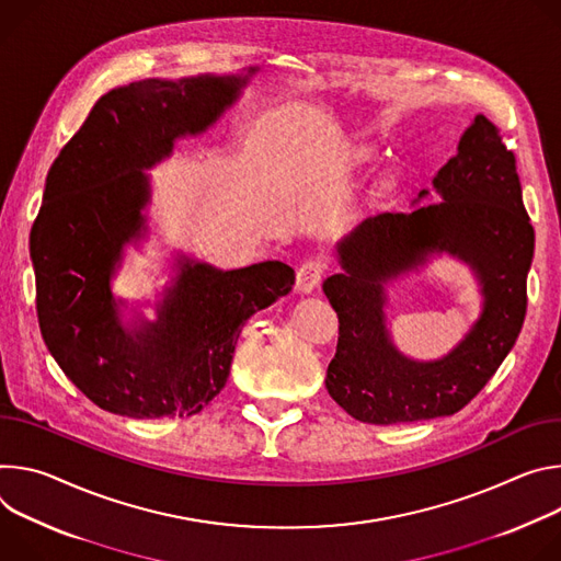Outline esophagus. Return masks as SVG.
I'll use <instances>...</instances> for the list:
<instances>
[{
    "label": "esophagus",
    "mask_w": 561,
    "mask_h": 561,
    "mask_svg": "<svg viewBox=\"0 0 561 561\" xmlns=\"http://www.w3.org/2000/svg\"><path fill=\"white\" fill-rule=\"evenodd\" d=\"M323 274H325V263H321V261L302 263L296 272V291L298 294H312L319 287Z\"/></svg>",
    "instance_id": "34e87169"
}]
</instances>
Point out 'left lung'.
<instances>
[{"mask_svg": "<svg viewBox=\"0 0 561 561\" xmlns=\"http://www.w3.org/2000/svg\"><path fill=\"white\" fill-rule=\"evenodd\" d=\"M442 203L410 214L365 218L336 242L339 274L323 291L339 314V345L328 367L330 397L356 421L408 423L459 412L513 350L526 317V278L535 229L522 201L513 151L483 115L437 175ZM427 190L414 205L432 198ZM446 253L469 265L482 314L442 359L405 357L387 330V285Z\"/></svg>", "mask_w": 561, "mask_h": 561, "instance_id": "obj_1", "label": "left lung"}]
</instances>
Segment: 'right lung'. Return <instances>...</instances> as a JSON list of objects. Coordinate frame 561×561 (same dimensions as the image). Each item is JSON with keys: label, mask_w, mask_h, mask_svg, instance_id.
I'll return each mask as SVG.
<instances>
[{"label": "right lung", "mask_w": 561, "mask_h": 561, "mask_svg": "<svg viewBox=\"0 0 561 561\" xmlns=\"http://www.w3.org/2000/svg\"><path fill=\"white\" fill-rule=\"evenodd\" d=\"M259 69L231 76L149 78L91 108L48 169L31 229L37 319L61 371L106 412L131 419L198 414L227 383L240 328L287 296L294 270H240L173 256L149 321L113 294L124 247L147 231L151 178L182 138L203 136Z\"/></svg>", "instance_id": "1"}]
</instances>
